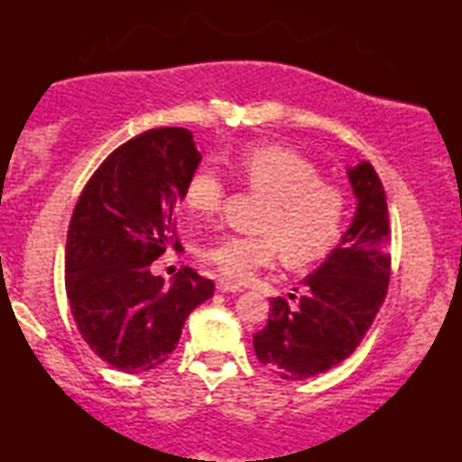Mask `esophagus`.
I'll return each instance as SVG.
<instances>
[{"label":"esophagus","mask_w":462,"mask_h":462,"mask_svg":"<svg viewBox=\"0 0 462 462\" xmlns=\"http://www.w3.org/2000/svg\"><path fill=\"white\" fill-rule=\"evenodd\" d=\"M217 288H218V292H242V288L237 286V283H231V282H226V280H220L218 283H217Z\"/></svg>","instance_id":"obj_1"}]
</instances>
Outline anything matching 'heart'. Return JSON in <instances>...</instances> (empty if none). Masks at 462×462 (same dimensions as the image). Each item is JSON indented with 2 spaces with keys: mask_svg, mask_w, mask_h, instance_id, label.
Here are the masks:
<instances>
[{
  "mask_svg": "<svg viewBox=\"0 0 462 462\" xmlns=\"http://www.w3.org/2000/svg\"><path fill=\"white\" fill-rule=\"evenodd\" d=\"M237 174L267 204L256 223L263 236H226L199 250L201 261L226 280H250L256 269L275 263L280 248L290 263L302 264L337 244L345 223V191L321 180L315 163L283 147H254L239 155ZM185 199L199 217L220 210L225 182L212 163L193 170Z\"/></svg>",
  "mask_w": 462,
  "mask_h": 462,
  "instance_id": "1",
  "label": "heart"
}]
</instances>
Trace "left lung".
<instances>
[{
    "mask_svg": "<svg viewBox=\"0 0 462 462\" xmlns=\"http://www.w3.org/2000/svg\"><path fill=\"white\" fill-rule=\"evenodd\" d=\"M346 176L357 208L338 248L300 282L299 305L290 307L280 296L271 300L267 326L254 334L256 357L288 381L321 374L349 357L387 296L391 256L383 182L368 162L349 168Z\"/></svg>",
    "mask_w": 462,
    "mask_h": 462,
    "instance_id": "8db88e82",
    "label": "left lung"
}]
</instances>
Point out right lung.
<instances>
[{
	"label": "right lung",
	"instance_id": "1",
	"mask_svg": "<svg viewBox=\"0 0 462 462\" xmlns=\"http://www.w3.org/2000/svg\"><path fill=\"white\" fill-rule=\"evenodd\" d=\"M201 155L185 128H155L117 147L92 174L67 233V299L81 338L116 370L138 374L179 345L214 282L182 267L166 283L151 263L176 248V204Z\"/></svg>",
	"mask_w": 462,
	"mask_h": 462
}]
</instances>
